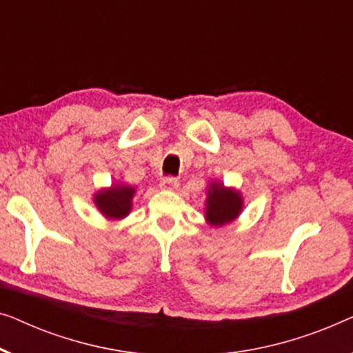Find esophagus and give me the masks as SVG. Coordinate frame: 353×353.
Wrapping results in <instances>:
<instances>
[{
    "instance_id": "34e87169",
    "label": "esophagus",
    "mask_w": 353,
    "mask_h": 353,
    "mask_svg": "<svg viewBox=\"0 0 353 353\" xmlns=\"http://www.w3.org/2000/svg\"><path fill=\"white\" fill-rule=\"evenodd\" d=\"M177 185H179V181L176 177L168 176V177L161 179V187L166 188V190H176Z\"/></svg>"
}]
</instances>
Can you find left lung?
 <instances>
[{"mask_svg":"<svg viewBox=\"0 0 353 353\" xmlns=\"http://www.w3.org/2000/svg\"><path fill=\"white\" fill-rule=\"evenodd\" d=\"M243 210L241 193L235 188H227L221 182H211L206 192L205 217L212 227L230 224Z\"/></svg>","mask_w":353,"mask_h":353,"instance_id":"left-lung-1","label":"left lung"}]
</instances>
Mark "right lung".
<instances>
[{
    "label": "right lung",
    "mask_w": 353,
    "mask_h": 353,
    "mask_svg": "<svg viewBox=\"0 0 353 353\" xmlns=\"http://www.w3.org/2000/svg\"><path fill=\"white\" fill-rule=\"evenodd\" d=\"M134 193H136L134 187L115 183L110 188L97 192L94 195V203L107 219H123L131 212Z\"/></svg>",
    "instance_id": "right-lung-1"
}]
</instances>
